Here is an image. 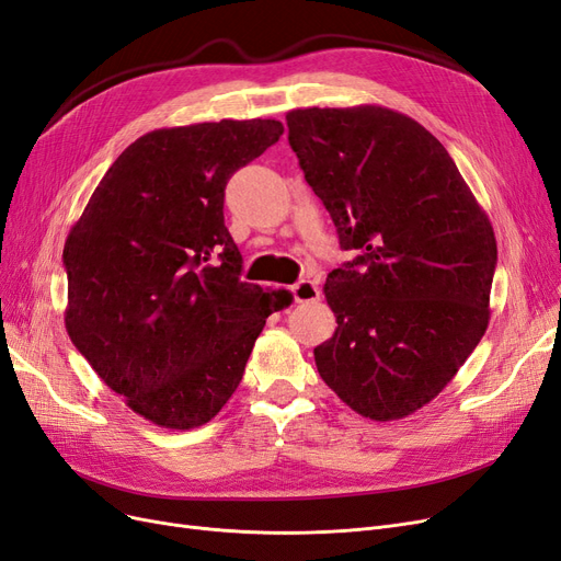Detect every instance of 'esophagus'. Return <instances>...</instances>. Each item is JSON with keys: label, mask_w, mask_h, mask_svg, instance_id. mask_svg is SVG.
<instances>
[{"label": "esophagus", "mask_w": 561, "mask_h": 561, "mask_svg": "<svg viewBox=\"0 0 561 561\" xmlns=\"http://www.w3.org/2000/svg\"><path fill=\"white\" fill-rule=\"evenodd\" d=\"M293 297L297 304H304V301H318L320 299V287L316 280H308V278H301L299 283H295L293 287Z\"/></svg>", "instance_id": "esophagus-1"}]
</instances>
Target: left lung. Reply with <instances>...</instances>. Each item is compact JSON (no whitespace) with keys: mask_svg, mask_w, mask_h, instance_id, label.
Listing matches in <instances>:
<instances>
[{"mask_svg":"<svg viewBox=\"0 0 561 561\" xmlns=\"http://www.w3.org/2000/svg\"><path fill=\"white\" fill-rule=\"evenodd\" d=\"M287 139L357 257L327 276L336 332L318 345L322 380L364 417L430 403L490 322L496 239L443 144L382 106L297 108Z\"/></svg>","mask_w":561,"mask_h":561,"instance_id":"8db88e82","label":"left lung"}]
</instances>
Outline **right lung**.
<instances>
[{"label":"right lung","mask_w":561,"mask_h":561,"mask_svg":"<svg viewBox=\"0 0 561 561\" xmlns=\"http://www.w3.org/2000/svg\"><path fill=\"white\" fill-rule=\"evenodd\" d=\"M283 134L278 121H220L144 134L123 150L69 231L67 332L134 413L195 430L239 388L287 289L241 280L225 187Z\"/></svg>","instance_id":"obj_1"}]
</instances>
